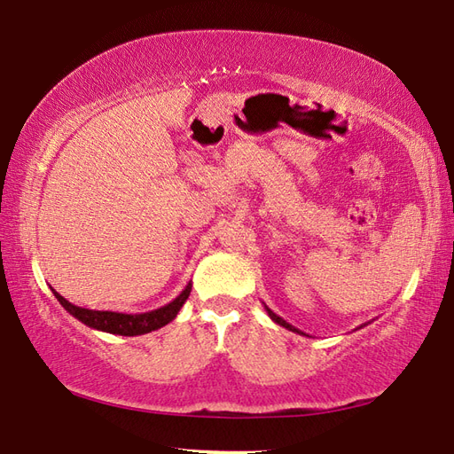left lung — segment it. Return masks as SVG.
Here are the masks:
<instances>
[{
	"instance_id": "left-lung-1",
	"label": "left lung",
	"mask_w": 454,
	"mask_h": 454,
	"mask_svg": "<svg viewBox=\"0 0 454 454\" xmlns=\"http://www.w3.org/2000/svg\"><path fill=\"white\" fill-rule=\"evenodd\" d=\"M264 310H267V314H269V318H270L272 322H277V324H278V326H282V328H286V330H290V332L302 333V336H306V333H304V332H301V330H298V328H294V326H290V324H288L286 320H282V318H280V316H278V314H275V312H272L269 306H264Z\"/></svg>"
}]
</instances>
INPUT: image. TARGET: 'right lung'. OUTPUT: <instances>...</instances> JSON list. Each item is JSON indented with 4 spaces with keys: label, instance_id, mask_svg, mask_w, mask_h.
Here are the masks:
<instances>
[{
    "label": "right lung",
    "instance_id": "1",
    "mask_svg": "<svg viewBox=\"0 0 454 454\" xmlns=\"http://www.w3.org/2000/svg\"><path fill=\"white\" fill-rule=\"evenodd\" d=\"M192 293V282H187V286L176 296L172 302L156 308L152 312H144V314H122V312H108V310H89V308H81L74 306L63 298L59 293L53 294L65 310L74 316L76 320L87 324L92 330H100V332H108V333H118V336H142V333H148L158 330L166 324L172 322L177 312L182 310V306L185 304L187 296Z\"/></svg>",
    "mask_w": 454,
    "mask_h": 454
}]
</instances>
